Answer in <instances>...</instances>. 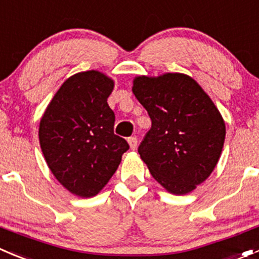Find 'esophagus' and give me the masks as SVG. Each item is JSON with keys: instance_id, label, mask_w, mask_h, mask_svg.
Returning a JSON list of instances; mask_svg holds the SVG:
<instances>
[{"instance_id": "obj_1", "label": "esophagus", "mask_w": 259, "mask_h": 259, "mask_svg": "<svg viewBox=\"0 0 259 259\" xmlns=\"http://www.w3.org/2000/svg\"><path fill=\"white\" fill-rule=\"evenodd\" d=\"M127 143H129V147L132 150H135L137 149V144H138V139L135 137H130L129 139H127Z\"/></svg>"}]
</instances>
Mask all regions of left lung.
<instances>
[{
  "instance_id": "8db88e82",
  "label": "left lung",
  "mask_w": 259,
  "mask_h": 259,
  "mask_svg": "<svg viewBox=\"0 0 259 259\" xmlns=\"http://www.w3.org/2000/svg\"><path fill=\"white\" fill-rule=\"evenodd\" d=\"M132 90L152 120L138 149L140 158L167 192H192L211 175L222 155L227 132L222 114L185 73L137 76Z\"/></svg>"
}]
</instances>
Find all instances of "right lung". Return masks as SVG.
<instances>
[{
	"instance_id": "right-lung-1",
	"label": "right lung",
	"mask_w": 259,
	"mask_h": 259,
	"mask_svg": "<svg viewBox=\"0 0 259 259\" xmlns=\"http://www.w3.org/2000/svg\"><path fill=\"white\" fill-rule=\"evenodd\" d=\"M115 81L100 71L79 72L53 96L39 124L45 162L58 182L78 197H94L107 185L127 149L114 134L107 104Z\"/></svg>"
}]
</instances>
